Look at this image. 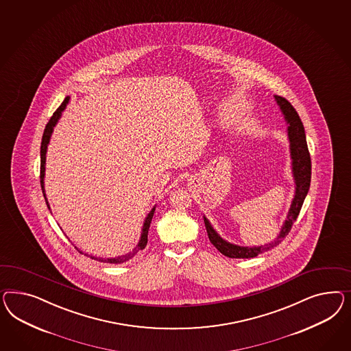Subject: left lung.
I'll use <instances>...</instances> for the list:
<instances>
[{
    "mask_svg": "<svg viewBox=\"0 0 351 351\" xmlns=\"http://www.w3.org/2000/svg\"><path fill=\"white\" fill-rule=\"evenodd\" d=\"M277 104L280 105V110L285 115V119L290 124L289 125V137H290L291 145V158H292V171H293V177L296 182V192L295 197L291 204V209L287 215V221H285L280 234L277 241L273 245H267V246H259V247H241L237 245L228 243L227 241L221 240L219 234L213 230L210 223L206 218H204L205 227L208 232V237L211 243L221 251L223 255L233 258V259H246V258H255L258 256L263 251H268L273 246L278 245L282 239H285L293 221L299 217V213L301 210V206L304 204V200L306 197V193L311 187V160L308 143H306V137H305V130L301 121L300 117L295 108L291 105V102L286 100L285 97L276 96Z\"/></svg>",
    "mask_w": 351,
    "mask_h": 351,
    "instance_id": "left-lung-1",
    "label": "left lung"
}]
</instances>
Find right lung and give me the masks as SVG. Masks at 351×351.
Wrapping results in <instances>:
<instances>
[{"mask_svg":"<svg viewBox=\"0 0 351 351\" xmlns=\"http://www.w3.org/2000/svg\"><path fill=\"white\" fill-rule=\"evenodd\" d=\"M68 102H69V97H65V100L61 102L60 106H59V108L56 109V111L52 114L50 121H49V123L46 124V128L43 130L42 142H40V187H42V192H43V196H45V200H46L47 206H49V202H47V199H46V195H45V187H43L45 162H46V151H47V145H49V142H50L51 133H52V130H53V127H55V124H56L58 121H59V118H60L61 115V111L64 110V109L66 108V104H68ZM49 209H50V206H49ZM154 211H155V208L149 213L147 218L145 219L143 228H142V233H141L140 243L137 245V247L134 249L133 252H130L128 255H123V256H119V258H114V259H101V258L99 259V258H92V256H90V258H92V259H95V261H105V263H111V264H121V263H124V261L132 259V258L136 255V252H137V251L143 250V249L146 247V245H147V233H149V228H150L151 219H152V217H154Z\"/></svg>","mask_w":351,"mask_h":351,"instance_id":"right-lung-1","label":"right lung"}]
</instances>
